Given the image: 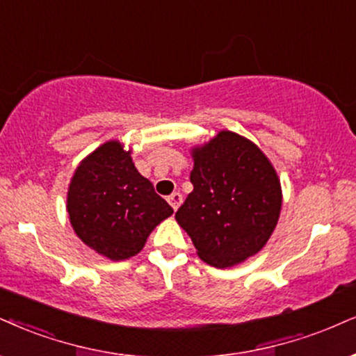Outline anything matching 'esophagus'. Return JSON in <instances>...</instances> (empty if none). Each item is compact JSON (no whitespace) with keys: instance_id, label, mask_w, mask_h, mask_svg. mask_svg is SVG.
I'll use <instances>...</instances> for the list:
<instances>
[{"instance_id":"esophagus-1","label":"esophagus","mask_w":356,"mask_h":356,"mask_svg":"<svg viewBox=\"0 0 356 356\" xmlns=\"http://www.w3.org/2000/svg\"><path fill=\"white\" fill-rule=\"evenodd\" d=\"M181 201H183V196L179 195V193H171V195L168 196V203H170L171 208L175 209V211H177L178 206L181 204Z\"/></svg>"}]
</instances>
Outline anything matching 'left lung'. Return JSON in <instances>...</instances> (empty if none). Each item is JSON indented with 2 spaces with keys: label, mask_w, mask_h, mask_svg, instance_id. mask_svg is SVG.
I'll use <instances>...</instances> for the list:
<instances>
[{
  "label": "left lung",
  "mask_w": 356,
  "mask_h": 356,
  "mask_svg": "<svg viewBox=\"0 0 356 356\" xmlns=\"http://www.w3.org/2000/svg\"><path fill=\"white\" fill-rule=\"evenodd\" d=\"M193 158V191L175 218L206 264H239L264 248L277 225V173L256 145L227 130L195 148Z\"/></svg>",
  "instance_id": "left-lung-1"
}]
</instances>
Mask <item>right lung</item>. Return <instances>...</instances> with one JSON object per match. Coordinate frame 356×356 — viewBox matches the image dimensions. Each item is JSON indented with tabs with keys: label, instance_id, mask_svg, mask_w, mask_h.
I'll list each match as a JSON object with an SVG mask.
<instances>
[{
	"label": "right lung",
	"instance_id": "add662e5",
	"mask_svg": "<svg viewBox=\"0 0 356 356\" xmlns=\"http://www.w3.org/2000/svg\"><path fill=\"white\" fill-rule=\"evenodd\" d=\"M76 234L112 261L142 251L148 234L173 208L138 173L118 142H107L77 166L67 193Z\"/></svg>",
	"mask_w": 356,
	"mask_h": 356
}]
</instances>
